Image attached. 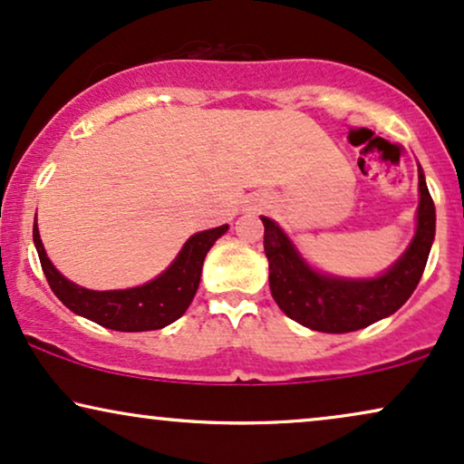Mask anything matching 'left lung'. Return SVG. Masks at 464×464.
I'll list each match as a JSON object with an SVG mask.
<instances>
[{"mask_svg": "<svg viewBox=\"0 0 464 464\" xmlns=\"http://www.w3.org/2000/svg\"><path fill=\"white\" fill-rule=\"evenodd\" d=\"M418 181V225L411 244L394 266L374 278H340L319 272L308 266L283 228L261 216L269 289L280 310L300 325L325 334L355 332L394 314L418 286L435 242V203L420 164Z\"/></svg>", "mask_w": 464, "mask_h": 464, "instance_id": "obj_1", "label": "left lung"}]
</instances>
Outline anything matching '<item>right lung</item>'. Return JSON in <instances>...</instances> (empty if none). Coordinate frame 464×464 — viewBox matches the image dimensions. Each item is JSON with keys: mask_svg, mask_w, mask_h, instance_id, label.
Here are the masks:
<instances>
[{"mask_svg": "<svg viewBox=\"0 0 464 464\" xmlns=\"http://www.w3.org/2000/svg\"><path fill=\"white\" fill-rule=\"evenodd\" d=\"M228 225L198 231L181 246L171 266L150 283L120 291H92L74 285L53 266L40 239L38 222H34V244H36L40 266L51 291L60 297L63 306L74 314L85 316L93 324L115 332H150L162 330L178 321L190 306L201 283L205 255L216 239L225 236Z\"/></svg>", "mask_w": 464, "mask_h": 464, "instance_id": "right-lung-1", "label": "right lung"}]
</instances>
